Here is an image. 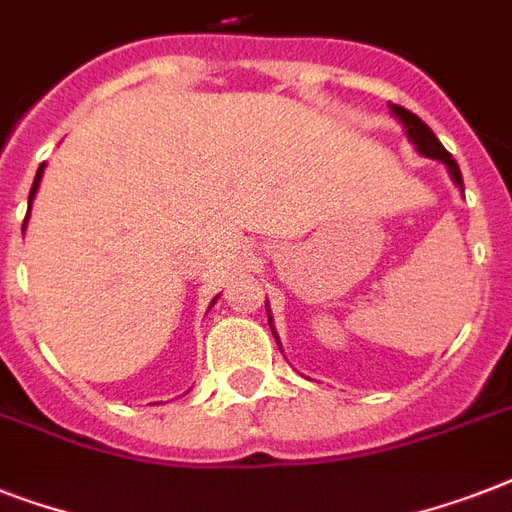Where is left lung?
<instances>
[{"label":"left lung","instance_id":"1","mask_svg":"<svg viewBox=\"0 0 512 512\" xmlns=\"http://www.w3.org/2000/svg\"><path fill=\"white\" fill-rule=\"evenodd\" d=\"M390 108H393V114H396L398 119L404 122L406 135H409V140H412L414 146H417V151H420L422 156H428V159H441V162L449 167V175L454 177V183L462 188L460 167H457V162L452 159V154H449V151L441 146V140L433 135V130H430L428 124L422 122L417 114H412V111H406L404 106H393V103H390Z\"/></svg>","mask_w":512,"mask_h":512}]
</instances>
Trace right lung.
<instances>
[{
	"instance_id": "obj_1",
	"label": "right lung",
	"mask_w": 512,
	"mask_h": 512,
	"mask_svg": "<svg viewBox=\"0 0 512 512\" xmlns=\"http://www.w3.org/2000/svg\"><path fill=\"white\" fill-rule=\"evenodd\" d=\"M42 170H44V164H42V167H39V170H36V177H34V185H31V193H28V207H31V199H34V193H36V188H39V180H42ZM26 217H28V212H26Z\"/></svg>"
}]
</instances>
